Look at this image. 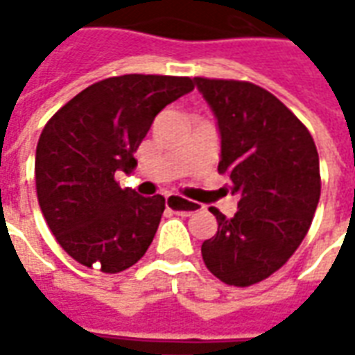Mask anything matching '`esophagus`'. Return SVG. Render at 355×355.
Returning <instances> with one entry per match:
<instances>
[{
	"label": "esophagus",
	"mask_w": 355,
	"mask_h": 355,
	"mask_svg": "<svg viewBox=\"0 0 355 355\" xmlns=\"http://www.w3.org/2000/svg\"><path fill=\"white\" fill-rule=\"evenodd\" d=\"M165 203H167V207L173 209L175 213H178V215H184V216L192 215L193 211L198 209V205H196V203H192V201L180 200L178 196H173V193L165 198Z\"/></svg>",
	"instance_id": "34e87169"
}]
</instances>
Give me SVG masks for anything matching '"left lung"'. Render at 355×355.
I'll return each mask as SVG.
<instances>
[{"label":"left lung","instance_id":"8db88e82","mask_svg":"<svg viewBox=\"0 0 355 355\" xmlns=\"http://www.w3.org/2000/svg\"><path fill=\"white\" fill-rule=\"evenodd\" d=\"M220 131L218 173L238 213L218 209V230L201 245L205 266L226 285L249 287L289 261L310 230L321 193L320 155L306 125L249 81L193 78Z\"/></svg>","mask_w":355,"mask_h":355}]
</instances>
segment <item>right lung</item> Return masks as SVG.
I'll use <instances>...</instances> for the list:
<instances>
[{
	"mask_svg": "<svg viewBox=\"0 0 355 355\" xmlns=\"http://www.w3.org/2000/svg\"><path fill=\"white\" fill-rule=\"evenodd\" d=\"M193 85L178 76L108 78L76 94L43 127L35 150L37 201L73 261L117 274L144 257L165 198H142L114 177L137 167L135 152L154 117Z\"/></svg>",
	"mask_w": 355,
	"mask_h": 355,
	"instance_id": "1",
	"label": "right lung"
}]
</instances>
